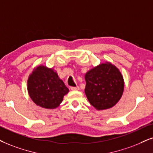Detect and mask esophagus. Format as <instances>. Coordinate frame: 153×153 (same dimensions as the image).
<instances>
[{
	"instance_id": "esophagus-1",
	"label": "esophagus",
	"mask_w": 153,
	"mask_h": 153,
	"mask_svg": "<svg viewBox=\"0 0 153 153\" xmlns=\"http://www.w3.org/2000/svg\"><path fill=\"white\" fill-rule=\"evenodd\" d=\"M71 90H73V91H78V90H80V88H79L78 86H76V87H71Z\"/></svg>"
}]
</instances>
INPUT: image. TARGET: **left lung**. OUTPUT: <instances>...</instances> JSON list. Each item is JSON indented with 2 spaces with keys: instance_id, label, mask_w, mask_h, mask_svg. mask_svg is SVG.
Listing matches in <instances>:
<instances>
[{
  "instance_id": "obj_1",
  "label": "left lung",
  "mask_w": 153,
  "mask_h": 153,
  "mask_svg": "<svg viewBox=\"0 0 153 153\" xmlns=\"http://www.w3.org/2000/svg\"><path fill=\"white\" fill-rule=\"evenodd\" d=\"M88 101L97 110L113 107L124 90V80L119 69L111 62L100 63L85 75Z\"/></svg>"
}]
</instances>
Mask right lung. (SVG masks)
Segmentation results:
<instances>
[{"label":"right lung","instance_id":"obj_1","mask_svg":"<svg viewBox=\"0 0 153 153\" xmlns=\"http://www.w3.org/2000/svg\"><path fill=\"white\" fill-rule=\"evenodd\" d=\"M27 91L36 105L53 109L61 104L69 90L53 68L39 65L29 75Z\"/></svg>","mask_w":153,"mask_h":153}]
</instances>
